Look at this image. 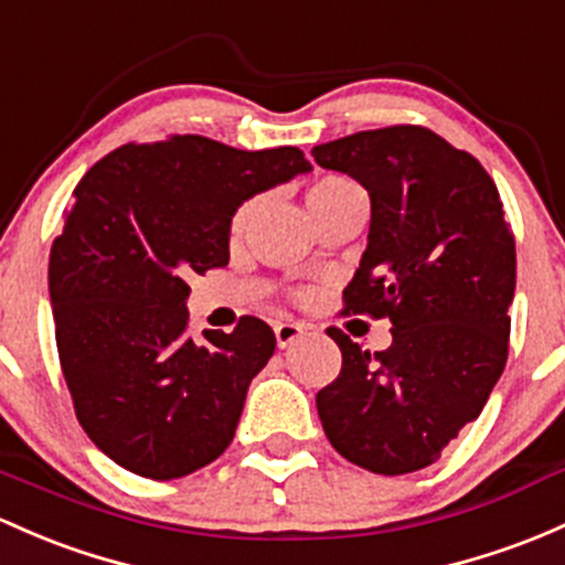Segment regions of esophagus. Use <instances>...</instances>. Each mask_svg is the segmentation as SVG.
<instances>
[{
    "instance_id": "1",
    "label": "esophagus",
    "mask_w": 565,
    "mask_h": 565,
    "mask_svg": "<svg viewBox=\"0 0 565 565\" xmlns=\"http://www.w3.org/2000/svg\"><path fill=\"white\" fill-rule=\"evenodd\" d=\"M308 330H311V327L300 324V321H281V324H276L278 349H289V345L297 343Z\"/></svg>"
}]
</instances>
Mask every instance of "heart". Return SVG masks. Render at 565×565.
<instances>
[{"label":"heart","mask_w":565,"mask_h":565,"mask_svg":"<svg viewBox=\"0 0 565 565\" xmlns=\"http://www.w3.org/2000/svg\"><path fill=\"white\" fill-rule=\"evenodd\" d=\"M306 201H308V209H311V214L316 216V222H324L327 216L343 212V209H349L351 203H367V192H364L362 184L353 182L351 177H343V173H324V177H319L311 188H308ZM252 209L254 203H244V206L233 214L231 220L233 235L244 231Z\"/></svg>","instance_id":"obj_1"}]
</instances>
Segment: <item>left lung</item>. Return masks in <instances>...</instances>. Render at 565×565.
Masks as SVG:
<instances>
[{
	"label": "left lung",
	"mask_w": 565,
	"mask_h": 565,
	"mask_svg": "<svg viewBox=\"0 0 565 565\" xmlns=\"http://www.w3.org/2000/svg\"><path fill=\"white\" fill-rule=\"evenodd\" d=\"M311 154L373 203L343 313L392 321V345L375 353L327 330L343 367L316 394L321 426L367 472H418L482 413L504 373L514 297L504 203L480 160L424 126L359 131Z\"/></svg>",
	"instance_id": "obj_1"
}]
</instances>
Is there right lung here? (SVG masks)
<instances>
[{"label": "right lung", "instance_id": "1", "mask_svg": "<svg viewBox=\"0 0 565 565\" xmlns=\"http://www.w3.org/2000/svg\"><path fill=\"white\" fill-rule=\"evenodd\" d=\"M311 171L302 150L195 134L122 145L74 188L47 281L79 426L128 472L177 480L225 454L276 334L257 316L190 332L188 278L231 259V220Z\"/></svg>", "mask_w": 565, "mask_h": 565}]
</instances>
